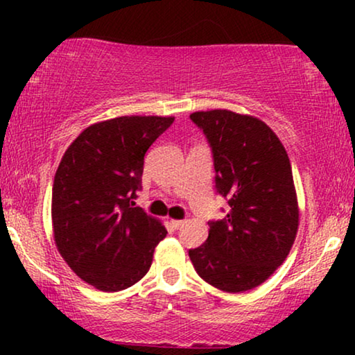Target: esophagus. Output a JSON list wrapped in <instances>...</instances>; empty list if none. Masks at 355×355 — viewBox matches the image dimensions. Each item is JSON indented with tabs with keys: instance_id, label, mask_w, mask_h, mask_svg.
<instances>
[{
	"instance_id": "34e87169",
	"label": "esophagus",
	"mask_w": 355,
	"mask_h": 355,
	"mask_svg": "<svg viewBox=\"0 0 355 355\" xmlns=\"http://www.w3.org/2000/svg\"><path fill=\"white\" fill-rule=\"evenodd\" d=\"M184 223H186L184 220H171V226L174 230H179V227L184 226Z\"/></svg>"
}]
</instances>
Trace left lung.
Masks as SVG:
<instances>
[{"label": "left lung", "mask_w": 355, "mask_h": 355, "mask_svg": "<svg viewBox=\"0 0 355 355\" xmlns=\"http://www.w3.org/2000/svg\"><path fill=\"white\" fill-rule=\"evenodd\" d=\"M192 123L211 147L216 192L230 205L208 221V239L189 250L202 279L226 293L254 289L294 244L299 207L289 157L263 121L230 110L197 111Z\"/></svg>", "instance_id": "left-lung-1"}]
</instances>
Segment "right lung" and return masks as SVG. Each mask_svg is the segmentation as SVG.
Wrapping results in <instances>:
<instances>
[{
	"mask_svg": "<svg viewBox=\"0 0 355 355\" xmlns=\"http://www.w3.org/2000/svg\"><path fill=\"white\" fill-rule=\"evenodd\" d=\"M174 118L121 116L82 130L53 182L51 218L58 250L71 270L105 293L147 275L168 231L135 198L144 157Z\"/></svg>",
	"mask_w": 355,
	"mask_h": 355,
	"instance_id": "right-lung-1",
	"label": "right lung"
}]
</instances>
